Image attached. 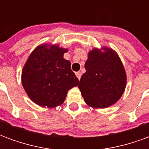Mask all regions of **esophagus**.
<instances>
[{"label":"esophagus","mask_w":149,"mask_h":149,"mask_svg":"<svg viewBox=\"0 0 149 149\" xmlns=\"http://www.w3.org/2000/svg\"><path fill=\"white\" fill-rule=\"evenodd\" d=\"M76 76H77V77L78 79L80 80V79H81V72H76Z\"/></svg>","instance_id":"34e87169"}]
</instances>
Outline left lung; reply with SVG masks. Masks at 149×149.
<instances>
[{
	"label": "left lung",
	"instance_id": "left-lung-1",
	"mask_svg": "<svg viewBox=\"0 0 149 149\" xmlns=\"http://www.w3.org/2000/svg\"><path fill=\"white\" fill-rule=\"evenodd\" d=\"M89 52L78 88L88 105L104 109L120 98L126 86V73L118 55L104 48Z\"/></svg>",
	"mask_w": 149,
	"mask_h": 149
}]
</instances>
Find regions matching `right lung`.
Listing matches in <instances>:
<instances>
[{"label":"right lung","mask_w":149,"mask_h":149,"mask_svg":"<svg viewBox=\"0 0 149 149\" xmlns=\"http://www.w3.org/2000/svg\"><path fill=\"white\" fill-rule=\"evenodd\" d=\"M68 49L58 45H41L34 49L24 65L21 81L24 90L34 103L53 108L65 101L67 93L77 86L78 78L71 62L63 58Z\"/></svg>","instance_id":"right-lung-1"}]
</instances>
